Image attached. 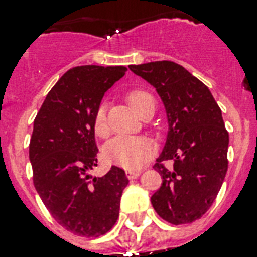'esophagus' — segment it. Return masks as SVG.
<instances>
[{
    "mask_svg": "<svg viewBox=\"0 0 257 257\" xmlns=\"http://www.w3.org/2000/svg\"><path fill=\"white\" fill-rule=\"evenodd\" d=\"M125 174H126V178L132 180V179L139 178L140 174H141V171H132V170H128V171L125 172Z\"/></svg>",
    "mask_w": 257,
    "mask_h": 257,
    "instance_id": "esophagus-1",
    "label": "esophagus"
}]
</instances>
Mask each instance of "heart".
<instances>
[{"label": "heart", "mask_w": 257, "mask_h": 257, "mask_svg": "<svg viewBox=\"0 0 257 257\" xmlns=\"http://www.w3.org/2000/svg\"><path fill=\"white\" fill-rule=\"evenodd\" d=\"M131 108L142 116L146 111L155 107L154 98L148 91L135 88L125 96ZM94 132L98 137L108 135V124L105 115V104H100L94 115ZM155 154V145L146 137H126L118 136L105 145L104 155L111 163L126 170L141 169Z\"/></svg>", "instance_id": "heart-1"}]
</instances>
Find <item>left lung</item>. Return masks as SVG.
Instances as JSON below:
<instances>
[{
	"instance_id": "1",
	"label": "left lung",
	"mask_w": 257,
	"mask_h": 257,
	"mask_svg": "<svg viewBox=\"0 0 257 257\" xmlns=\"http://www.w3.org/2000/svg\"><path fill=\"white\" fill-rule=\"evenodd\" d=\"M157 90L166 107L169 135L153 167L162 185L152 196L161 218L172 225L197 221L218 195L227 172L228 132L209 88L172 61L131 65ZM174 162L171 169L163 163Z\"/></svg>"
}]
</instances>
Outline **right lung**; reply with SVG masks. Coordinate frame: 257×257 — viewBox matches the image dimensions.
I'll use <instances>...</instances> for the list:
<instances>
[{"mask_svg": "<svg viewBox=\"0 0 257 257\" xmlns=\"http://www.w3.org/2000/svg\"><path fill=\"white\" fill-rule=\"evenodd\" d=\"M125 72V66L72 68L52 87L34 120V185L52 217L79 236L96 238L113 227L129 183L116 166L103 178L90 175L98 165L94 115L104 92Z\"/></svg>", "mask_w": 257, "mask_h": 257, "instance_id": "right-lung-1", "label": "right lung"}]
</instances>
